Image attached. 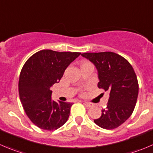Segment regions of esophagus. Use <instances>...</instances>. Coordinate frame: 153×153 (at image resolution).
I'll return each instance as SVG.
<instances>
[{
	"instance_id": "obj_1",
	"label": "esophagus",
	"mask_w": 153,
	"mask_h": 153,
	"mask_svg": "<svg viewBox=\"0 0 153 153\" xmlns=\"http://www.w3.org/2000/svg\"><path fill=\"white\" fill-rule=\"evenodd\" d=\"M84 105H85L86 107H87V108H90V107H92L93 105V104L90 103V102H84Z\"/></svg>"
}]
</instances>
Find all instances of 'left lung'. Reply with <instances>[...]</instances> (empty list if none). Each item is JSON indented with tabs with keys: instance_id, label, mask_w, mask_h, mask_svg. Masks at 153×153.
Returning <instances> with one entry per match:
<instances>
[{
	"instance_id": "left-lung-1",
	"label": "left lung",
	"mask_w": 153,
	"mask_h": 153,
	"mask_svg": "<svg viewBox=\"0 0 153 153\" xmlns=\"http://www.w3.org/2000/svg\"><path fill=\"white\" fill-rule=\"evenodd\" d=\"M81 55L97 69L98 87L110 93L107 107L94 123L105 129L117 128L130 117L137 102L139 87L134 69L126 59L111 51Z\"/></svg>"
}]
</instances>
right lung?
Returning a JSON list of instances; mask_svg holds the SVG:
<instances>
[{
    "label": "right lung",
    "instance_id": "right-lung-1",
    "mask_svg": "<svg viewBox=\"0 0 153 153\" xmlns=\"http://www.w3.org/2000/svg\"><path fill=\"white\" fill-rule=\"evenodd\" d=\"M80 52L42 50L33 54L21 71L19 93L24 110L37 127L53 131L67 121L72 103L54 102L50 90Z\"/></svg>",
    "mask_w": 153,
    "mask_h": 153
}]
</instances>
